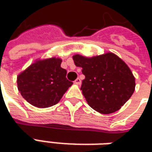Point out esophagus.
Returning <instances> with one entry per match:
<instances>
[{"instance_id":"obj_1","label":"esophagus","mask_w":152,"mask_h":152,"mask_svg":"<svg viewBox=\"0 0 152 152\" xmlns=\"http://www.w3.org/2000/svg\"><path fill=\"white\" fill-rule=\"evenodd\" d=\"M74 83H75L76 85H80V84H81V80H80V78H77V79L74 81Z\"/></svg>"}]
</instances>
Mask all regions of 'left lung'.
I'll return each instance as SVG.
<instances>
[{"instance_id": "1", "label": "left lung", "mask_w": 152, "mask_h": 152, "mask_svg": "<svg viewBox=\"0 0 152 152\" xmlns=\"http://www.w3.org/2000/svg\"><path fill=\"white\" fill-rule=\"evenodd\" d=\"M76 66L82 68L86 78L80 89L91 107L102 114L121 108L135 89V78L130 68L113 53L97 56L72 57Z\"/></svg>"}]
</instances>
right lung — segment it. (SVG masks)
<instances>
[{"label": "right lung", "mask_w": 152, "mask_h": 152, "mask_svg": "<svg viewBox=\"0 0 152 152\" xmlns=\"http://www.w3.org/2000/svg\"><path fill=\"white\" fill-rule=\"evenodd\" d=\"M60 58L37 59L17 76L18 89L23 98L38 108H46L59 102L73 83L66 78Z\"/></svg>", "instance_id": "right-lung-1"}]
</instances>
